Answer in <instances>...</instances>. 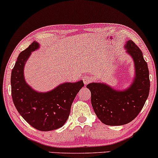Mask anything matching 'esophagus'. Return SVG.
I'll list each match as a JSON object with an SVG mask.
<instances>
[{
    "label": "esophagus",
    "mask_w": 158,
    "mask_h": 158,
    "mask_svg": "<svg viewBox=\"0 0 158 158\" xmlns=\"http://www.w3.org/2000/svg\"><path fill=\"white\" fill-rule=\"evenodd\" d=\"M83 81H84V84L85 85H86V84H88L89 83H90V82H92V81H93V78H92L90 76L86 75V76H84V78H83Z\"/></svg>",
    "instance_id": "obj_1"
}]
</instances>
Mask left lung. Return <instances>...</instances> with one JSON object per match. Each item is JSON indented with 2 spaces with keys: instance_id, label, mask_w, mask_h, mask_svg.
<instances>
[{
  "instance_id": "1",
  "label": "left lung",
  "mask_w": 158,
  "mask_h": 158,
  "mask_svg": "<svg viewBox=\"0 0 158 158\" xmlns=\"http://www.w3.org/2000/svg\"><path fill=\"white\" fill-rule=\"evenodd\" d=\"M125 47L135 66V77L130 87L120 91L102 83L86 86L91 92L92 106L97 117L107 125H122L134 120L149 94V72L143 53L131 40L127 42Z\"/></svg>"
}]
</instances>
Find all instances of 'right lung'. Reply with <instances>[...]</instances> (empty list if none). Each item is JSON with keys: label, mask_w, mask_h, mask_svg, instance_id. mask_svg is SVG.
<instances>
[{"label": "right lung", "mask_w": 158, "mask_h": 158, "mask_svg": "<svg viewBox=\"0 0 158 158\" xmlns=\"http://www.w3.org/2000/svg\"><path fill=\"white\" fill-rule=\"evenodd\" d=\"M40 48L36 41L20 53L11 74L12 98L18 112L32 127L42 131L55 130L65 123L71 107L83 81L64 83L48 93L35 91L26 83L24 77L25 63Z\"/></svg>", "instance_id": "obj_1"}]
</instances>
